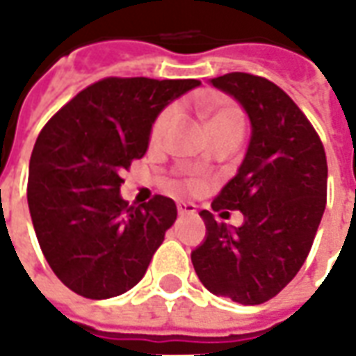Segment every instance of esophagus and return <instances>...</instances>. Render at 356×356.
<instances>
[{"label":"esophagus","instance_id":"obj_1","mask_svg":"<svg viewBox=\"0 0 356 356\" xmlns=\"http://www.w3.org/2000/svg\"><path fill=\"white\" fill-rule=\"evenodd\" d=\"M177 211L179 216H191V213H196V206L193 202H177Z\"/></svg>","mask_w":356,"mask_h":356}]
</instances>
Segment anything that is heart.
<instances>
[{"instance_id":"obj_1","label":"heart","mask_w":356,"mask_h":356,"mask_svg":"<svg viewBox=\"0 0 356 356\" xmlns=\"http://www.w3.org/2000/svg\"><path fill=\"white\" fill-rule=\"evenodd\" d=\"M175 118H177V106H168L160 116L156 118L154 125H152V131H150V140L154 145L162 143L165 133L170 131V127L175 122ZM242 125H244L242 114L232 104H221V106H217V108L208 112V129L213 137H217L219 133L229 131V129H242ZM186 186L188 188H196L198 183L196 181H188Z\"/></svg>"}]
</instances>
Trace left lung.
<instances>
[{"label": "left lung", "instance_id": "left-lung-1", "mask_svg": "<svg viewBox=\"0 0 356 356\" xmlns=\"http://www.w3.org/2000/svg\"><path fill=\"white\" fill-rule=\"evenodd\" d=\"M209 83L231 95L252 125L236 175L211 204L217 211L238 209L244 223H217L202 209L206 238L191 259L211 293L259 305L298 275L311 252L326 208V154L305 114L273 81L232 72Z\"/></svg>", "mask_w": 356, "mask_h": 356}]
</instances>
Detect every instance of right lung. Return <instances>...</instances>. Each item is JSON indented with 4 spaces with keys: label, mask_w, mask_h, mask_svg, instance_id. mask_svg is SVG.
<instances>
[{
    "label": "right lung",
    "mask_w": 356,
    "mask_h": 356,
    "mask_svg": "<svg viewBox=\"0 0 356 356\" xmlns=\"http://www.w3.org/2000/svg\"><path fill=\"white\" fill-rule=\"evenodd\" d=\"M198 80L106 78L65 104L30 158L28 208L45 259L88 299L131 290L177 219L168 196L122 200V171L148 148L156 118Z\"/></svg>",
    "instance_id": "1"
}]
</instances>
